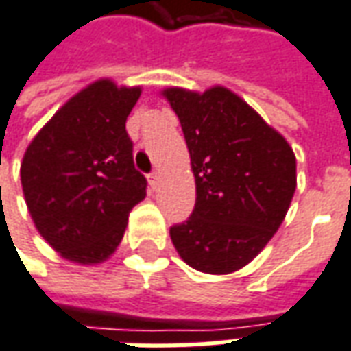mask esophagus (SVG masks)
<instances>
[{
  "instance_id": "obj_1",
  "label": "esophagus",
  "mask_w": 351,
  "mask_h": 351,
  "mask_svg": "<svg viewBox=\"0 0 351 351\" xmlns=\"http://www.w3.org/2000/svg\"><path fill=\"white\" fill-rule=\"evenodd\" d=\"M148 184H150L152 188H156V186H158V184H159V173H158V171H154V173H150V175H148Z\"/></svg>"
}]
</instances>
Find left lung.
<instances>
[{"mask_svg": "<svg viewBox=\"0 0 351 351\" xmlns=\"http://www.w3.org/2000/svg\"><path fill=\"white\" fill-rule=\"evenodd\" d=\"M161 95L180 119L195 178L192 217L171 228L175 249L205 274L237 271L278 232L296 190V158L283 134L222 85Z\"/></svg>", "mask_w": 351, "mask_h": 351, "instance_id": "left-lung-1", "label": "left lung"}]
</instances>
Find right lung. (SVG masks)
Returning <instances> with one entry per match:
<instances>
[{"mask_svg":"<svg viewBox=\"0 0 351 351\" xmlns=\"http://www.w3.org/2000/svg\"><path fill=\"white\" fill-rule=\"evenodd\" d=\"M141 93L108 77L90 83L56 110L24 152L21 182L30 217L66 261H108L131 209L146 197L125 131Z\"/></svg>","mask_w":351,"mask_h":351,"instance_id":"1","label":"right lung"}]
</instances>
